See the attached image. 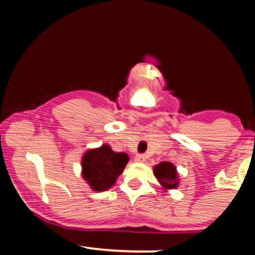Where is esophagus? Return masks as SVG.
I'll return each mask as SVG.
<instances>
[{
	"label": "esophagus",
	"instance_id": "34e87169",
	"mask_svg": "<svg viewBox=\"0 0 255 255\" xmlns=\"http://www.w3.org/2000/svg\"><path fill=\"white\" fill-rule=\"evenodd\" d=\"M134 160L137 163H144L145 162V156L144 154H136L135 157H134Z\"/></svg>",
	"mask_w": 255,
	"mask_h": 255
}]
</instances>
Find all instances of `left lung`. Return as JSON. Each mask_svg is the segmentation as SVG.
<instances>
[{
    "mask_svg": "<svg viewBox=\"0 0 255 255\" xmlns=\"http://www.w3.org/2000/svg\"><path fill=\"white\" fill-rule=\"evenodd\" d=\"M153 175L157 177L162 191L168 192L170 189H175L178 187V172L175 166L170 162H160L159 164L153 166Z\"/></svg>",
    "mask_w": 255,
    "mask_h": 255,
    "instance_id": "1",
    "label": "left lung"
}]
</instances>
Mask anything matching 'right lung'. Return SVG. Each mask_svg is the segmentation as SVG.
<instances>
[{"instance_id":"add662e5","label":"right lung","mask_w":255,"mask_h":255,"mask_svg":"<svg viewBox=\"0 0 255 255\" xmlns=\"http://www.w3.org/2000/svg\"><path fill=\"white\" fill-rule=\"evenodd\" d=\"M129 162L125 152H115L110 145L90 148L81 158V175L95 192H104L111 188Z\"/></svg>"}]
</instances>
